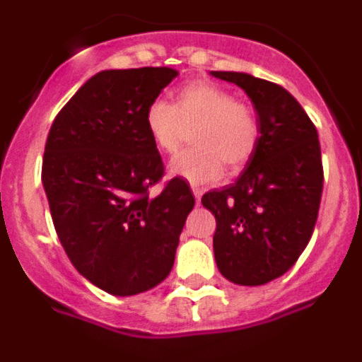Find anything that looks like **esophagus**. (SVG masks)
<instances>
[{"mask_svg": "<svg viewBox=\"0 0 362 362\" xmlns=\"http://www.w3.org/2000/svg\"><path fill=\"white\" fill-rule=\"evenodd\" d=\"M192 192H194V197H196V201L199 203L201 196H203V190H201L199 187H192Z\"/></svg>", "mask_w": 362, "mask_h": 362, "instance_id": "34e87169", "label": "esophagus"}]
</instances>
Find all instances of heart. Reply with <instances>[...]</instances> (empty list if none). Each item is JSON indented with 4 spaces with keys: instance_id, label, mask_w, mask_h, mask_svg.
Listing matches in <instances>:
<instances>
[{
    "instance_id": "obj_1",
    "label": "heart",
    "mask_w": 362,
    "mask_h": 362,
    "mask_svg": "<svg viewBox=\"0 0 362 362\" xmlns=\"http://www.w3.org/2000/svg\"><path fill=\"white\" fill-rule=\"evenodd\" d=\"M150 139L161 152L174 153L187 129L196 146L177 153L170 163L172 175L192 185L217 181L223 163L235 172L254 158L261 141L257 108L212 81H192L177 90L174 105L158 98L145 110Z\"/></svg>"
}]
</instances>
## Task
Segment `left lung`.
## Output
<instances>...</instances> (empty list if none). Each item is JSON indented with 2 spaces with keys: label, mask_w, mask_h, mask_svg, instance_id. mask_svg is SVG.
Masks as SVG:
<instances>
[{
  "label": "left lung",
  "mask_w": 362,
  "mask_h": 362,
  "mask_svg": "<svg viewBox=\"0 0 362 362\" xmlns=\"http://www.w3.org/2000/svg\"><path fill=\"white\" fill-rule=\"evenodd\" d=\"M212 76L241 86L261 117V141L238 183L201 197L216 216L219 272L235 284L259 286L296 264L315 228L325 181L317 129L277 83L243 72Z\"/></svg>",
  "instance_id": "left-lung-1"
}]
</instances>
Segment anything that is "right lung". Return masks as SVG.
Segmentation results:
<instances>
[{
    "mask_svg": "<svg viewBox=\"0 0 362 362\" xmlns=\"http://www.w3.org/2000/svg\"><path fill=\"white\" fill-rule=\"evenodd\" d=\"M177 76L168 66L103 70L59 110L45 143L41 181L74 268L112 296L158 286L174 267L194 209L187 181L165 175L145 110Z\"/></svg>",
    "mask_w": 362,
    "mask_h": 362,
    "instance_id": "obj_1",
    "label": "right lung"
}]
</instances>
